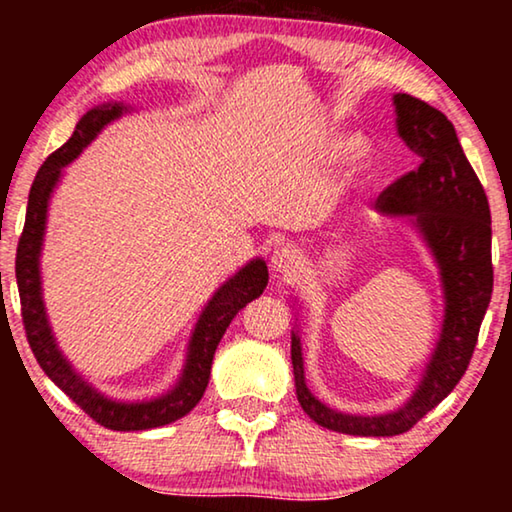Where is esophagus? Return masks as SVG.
I'll return each mask as SVG.
<instances>
[{
    "instance_id": "1",
    "label": "esophagus",
    "mask_w": 512,
    "mask_h": 512,
    "mask_svg": "<svg viewBox=\"0 0 512 512\" xmlns=\"http://www.w3.org/2000/svg\"><path fill=\"white\" fill-rule=\"evenodd\" d=\"M300 265H303V254H300V249L293 247V244H284V247L275 249V254H272V268L284 277L298 272Z\"/></svg>"
}]
</instances>
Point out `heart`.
Masks as SVG:
<instances>
[{"label": "heart", "instance_id": "obj_1", "mask_svg": "<svg viewBox=\"0 0 512 512\" xmlns=\"http://www.w3.org/2000/svg\"><path fill=\"white\" fill-rule=\"evenodd\" d=\"M331 146H333L335 156H340V158H359L363 153V142L359 137H352V135L335 137Z\"/></svg>", "mask_w": 512, "mask_h": 512}]
</instances>
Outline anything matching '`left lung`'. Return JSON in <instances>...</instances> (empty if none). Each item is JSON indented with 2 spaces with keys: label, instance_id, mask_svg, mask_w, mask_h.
Listing matches in <instances>:
<instances>
[{
  "label": "left lung",
  "instance_id": "1",
  "mask_svg": "<svg viewBox=\"0 0 512 512\" xmlns=\"http://www.w3.org/2000/svg\"><path fill=\"white\" fill-rule=\"evenodd\" d=\"M398 135L417 153V170L405 172L377 198L387 214L415 216L443 275L447 310L443 335L422 387L405 408L382 417L342 415L326 408L305 387L300 342L293 335L291 361L298 403L324 429L349 436H398L436 408L464 377L478 345L480 324L492 300V216L478 174L464 156L454 125L443 111L417 97H394Z\"/></svg>",
  "mask_w": 512,
  "mask_h": 512
}]
</instances>
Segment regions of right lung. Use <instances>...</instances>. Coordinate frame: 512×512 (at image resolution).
I'll return each instance as SVG.
<instances>
[{"label": "right lung", "instance_id": "add662e5", "mask_svg": "<svg viewBox=\"0 0 512 512\" xmlns=\"http://www.w3.org/2000/svg\"><path fill=\"white\" fill-rule=\"evenodd\" d=\"M121 104H102V107L90 109L86 116L76 125L74 135L67 144H62L58 151H53L46 158V163L39 167L37 177L32 181L30 200H27L25 226L18 240L16 251V279L20 293V314H23V326L27 342H30L32 354L41 370L93 419L111 431H144L177 422L191 412L200 403L205 394L209 373H212L214 352L219 342L235 319V314L244 310L247 303L261 296L265 284H268V268L263 261L249 263L237 275L216 291V296L209 300V305L202 312V317L195 326L191 352L184 375L177 387L163 398L149 403H116L90 389L79 375L69 368V363L62 359V354L55 347L51 328H48L44 300H41V282H39V251L41 237L46 226V209L51 198L53 186L58 184L62 167L79 156L83 146L90 144L97 132L109 121L121 116Z\"/></svg>", "mask_w": 512, "mask_h": 512}]
</instances>
